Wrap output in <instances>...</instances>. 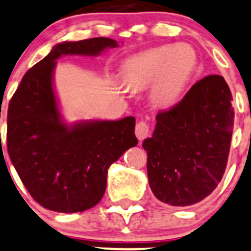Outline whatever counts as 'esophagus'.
<instances>
[{"label":"esophagus","mask_w":251,"mask_h":251,"mask_svg":"<svg viewBox=\"0 0 251 251\" xmlns=\"http://www.w3.org/2000/svg\"><path fill=\"white\" fill-rule=\"evenodd\" d=\"M136 136L139 141L148 138L150 136V126L146 121H139L136 125Z\"/></svg>","instance_id":"esophagus-1"}]
</instances>
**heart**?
<instances>
[{"instance_id":"heart-1","label":"heart","mask_w":251,"mask_h":251,"mask_svg":"<svg viewBox=\"0 0 251 251\" xmlns=\"http://www.w3.org/2000/svg\"><path fill=\"white\" fill-rule=\"evenodd\" d=\"M196 65L194 49L186 44L163 46L127 59L123 75L130 88H146L156 80L154 101L161 107H172L180 99Z\"/></svg>"}]
</instances>
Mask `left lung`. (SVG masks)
I'll use <instances>...</instances> for the list:
<instances>
[{"label": "left lung", "mask_w": 251, "mask_h": 251, "mask_svg": "<svg viewBox=\"0 0 251 251\" xmlns=\"http://www.w3.org/2000/svg\"><path fill=\"white\" fill-rule=\"evenodd\" d=\"M221 75H207L167 110L156 115L148 154L150 189L157 200L176 207L201 202L220 183L230 152L234 110Z\"/></svg>", "instance_id": "obj_1"}]
</instances>
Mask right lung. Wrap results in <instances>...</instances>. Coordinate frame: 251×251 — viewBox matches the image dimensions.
Returning a JSON list of instances; mask_svg holds the SVG:
<instances>
[{
	"label": "right lung",
	"instance_id": "add662e5",
	"mask_svg": "<svg viewBox=\"0 0 251 251\" xmlns=\"http://www.w3.org/2000/svg\"><path fill=\"white\" fill-rule=\"evenodd\" d=\"M118 47L105 37L63 42L27 71L9 102L7 149L32 199L60 213L96 205L107 186L108 167L138 143L133 117L117 121L62 123L52 89V72L61 55L95 56Z\"/></svg>",
	"mask_w": 251,
	"mask_h": 251
}]
</instances>
